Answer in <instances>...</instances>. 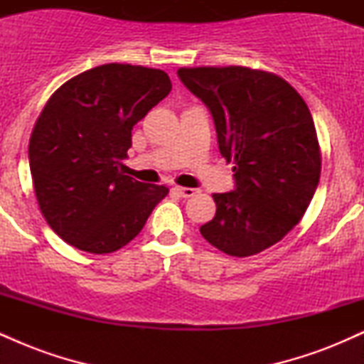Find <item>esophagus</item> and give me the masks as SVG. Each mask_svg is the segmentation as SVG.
Here are the masks:
<instances>
[{
	"label": "esophagus",
	"mask_w": 364,
	"mask_h": 364,
	"mask_svg": "<svg viewBox=\"0 0 364 364\" xmlns=\"http://www.w3.org/2000/svg\"><path fill=\"white\" fill-rule=\"evenodd\" d=\"M174 191L179 196H183V198H190V196H193L196 193V190H193V188H183V186H176L174 188Z\"/></svg>",
	"instance_id": "esophagus-1"
}]
</instances>
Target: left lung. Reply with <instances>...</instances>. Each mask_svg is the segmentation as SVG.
I'll list each match as a JSON object with an SVG mask.
<instances>
[{
  "label": "left lung",
  "mask_w": 364,
  "mask_h": 364,
  "mask_svg": "<svg viewBox=\"0 0 364 364\" xmlns=\"http://www.w3.org/2000/svg\"><path fill=\"white\" fill-rule=\"evenodd\" d=\"M178 77L210 109L220 154L235 162L236 188L212 195L215 217L200 232L231 257L270 248L301 220L320 179L306 102L284 78L245 66L179 68Z\"/></svg>",
  "instance_id": "obj_1"
}]
</instances>
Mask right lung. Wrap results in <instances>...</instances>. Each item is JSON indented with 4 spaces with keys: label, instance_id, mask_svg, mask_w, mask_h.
<instances>
[{
    "label": "right lung",
    "instance_id": "right-lung-1",
    "mask_svg": "<svg viewBox=\"0 0 364 364\" xmlns=\"http://www.w3.org/2000/svg\"><path fill=\"white\" fill-rule=\"evenodd\" d=\"M168 73L145 66L87 70L58 89L37 118L28 162L51 229L87 253H112L141 231L169 188L127 176L132 129L171 92Z\"/></svg>",
    "mask_w": 364,
    "mask_h": 364
}]
</instances>
